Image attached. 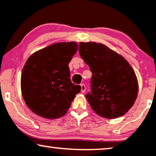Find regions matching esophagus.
<instances>
[{"label": "esophagus", "instance_id": "1", "mask_svg": "<svg viewBox=\"0 0 156 156\" xmlns=\"http://www.w3.org/2000/svg\"><path fill=\"white\" fill-rule=\"evenodd\" d=\"M85 91H86V86L84 84H81V91L82 93H84Z\"/></svg>", "mask_w": 156, "mask_h": 156}]
</instances>
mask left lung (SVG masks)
<instances>
[{"label":"left lung","instance_id":"1","mask_svg":"<svg viewBox=\"0 0 156 156\" xmlns=\"http://www.w3.org/2000/svg\"><path fill=\"white\" fill-rule=\"evenodd\" d=\"M79 52L89 65L92 76L91 91L86 94L99 116L116 119L128 112L138 93V81L129 62L102 44L80 42Z\"/></svg>","mask_w":156,"mask_h":156}]
</instances>
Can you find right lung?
I'll list each match as a JSON object with an SVG mask.
<instances>
[{
	"label": "right lung",
	"instance_id": "obj_1",
	"mask_svg": "<svg viewBox=\"0 0 156 156\" xmlns=\"http://www.w3.org/2000/svg\"><path fill=\"white\" fill-rule=\"evenodd\" d=\"M76 42L50 45L31 55L23 67L21 91L27 106L45 119L64 116L81 87L70 79L68 64L76 54Z\"/></svg>",
	"mask_w": 156,
	"mask_h": 156
}]
</instances>
